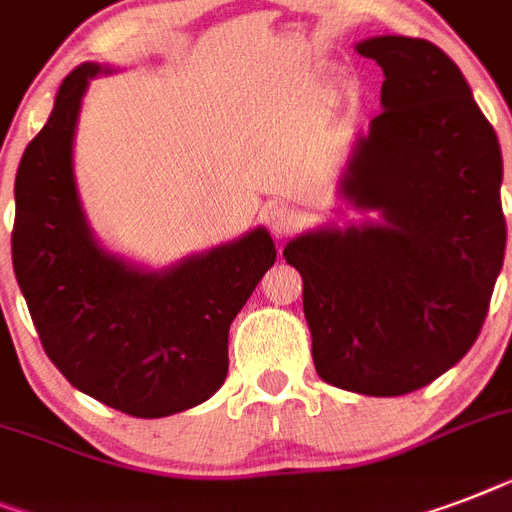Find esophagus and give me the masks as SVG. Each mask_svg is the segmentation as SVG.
<instances>
[{
    "instance_id": "esophagus-1",
    "label": "esophagus",
    "mask_w": 512,
    "mask_h": 512,
    "mask_svg": "<svg viewBox=\"0 0 512 512\" xmlns=\"http://www.w3.org/2000/svg\"><path fill=\"white\" fill-rule=\"evenodd\" d=\"M265 223L271 228L273 236H289V233L295 231L297 225H300V215H297L295 209L284 207V204H276L265 212Z\"/></svg>"
}]
</instances>
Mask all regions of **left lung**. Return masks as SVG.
<instances>
[{"label":"left lung","instance_id":"1","mask_svg":"<svg viewBox=\"0 0 512 512\" xmlns=\"http://www.w3.org/2000/svg\"><path fill=\"white\" fill-rule=\"evenodd\" d=\"M385 74L382 114L358 132L337 196L374 217L300 233L313 364L361 396H404L452 369L484 327L505 260L502 154L465 76L436 44H356Z\"/></svg>","mask_w":512,"mask_h":512}]
</instances>
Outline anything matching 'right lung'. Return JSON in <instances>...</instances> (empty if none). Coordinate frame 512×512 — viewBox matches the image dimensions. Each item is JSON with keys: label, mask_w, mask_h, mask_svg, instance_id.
Returning <instances> with one entry per match:
<instances>
[{"label": "right lung", "mask_w": 512, "mask_h": 512, "mask_svg": "<svg viewBox=\"0 0 512 512\" xmlns=\"http://www.w3.org/2000/svg\"><path fill=\"white\" fill-rule=\"evenodd\" d=\"M114 68L63 79L15 175L12 268L44 353L76 390L132 417H167L215 396L228 329L276 263L265 228L148 271L108 252L84 215L74 135L84 92Z\"/></svg>", "instance_id": "add662e5"}]
</instances>
